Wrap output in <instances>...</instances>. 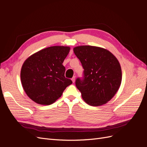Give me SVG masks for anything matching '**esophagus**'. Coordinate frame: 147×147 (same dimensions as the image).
Masks as SVG:
<instances>
[{
  "mask_svg": "<svg viewBox=\"0 0 147 147\" xmlns=\"http://www.w3.org/2000/svg\"><path fill=\"white\" fill-rule=\"evenodd\" d=\"M75 78H76V77H75V76H74V77H73V78H72V82H73V83H74V82H75Z\"/></svg>",
  "mask_w": 147,
  "mask_h": 147,
  "instance_id": "34e87169",
  "label": "esophagus"
}]
</instances>
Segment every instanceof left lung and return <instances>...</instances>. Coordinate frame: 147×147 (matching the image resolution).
<instances>
[{"label":"left lung","mask_w":147,"mask_h":147,"mask_svg":"<svg viewBox=\"0 0 147 147\" xmlns=\"http://www.w3.org/2000/svg\"><path fill=\"white\" fill-rule=\"evenodd\" d=\"M80 61L84 77L75 84L84 102L100 106L110 100L121 85L122 72L119 61L112 53L98 47L82 45L74 48Z\"/></svg>","instance_id":"obj_1"}]
</instances>
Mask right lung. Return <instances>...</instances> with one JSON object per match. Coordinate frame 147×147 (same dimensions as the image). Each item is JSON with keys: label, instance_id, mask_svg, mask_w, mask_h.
Segmentation results:
<instances>
[{"label": "right lung", "instance_id": "right-lung-1", "mask_svg": "<svg viewBox=\"0 0 147 147\" xmlns=\"http://www.w3.org/2000/svg\"><path fill=\"white\" fill-rule=\"evenodd\" d=\"M69 47L53 46L34 53L26 59L21 70V81L26 94L40 105H50L72 83L64 76L63 62Z\"/></svg>", "mask_w": 147, "mask_h": 147}]
</instances>
